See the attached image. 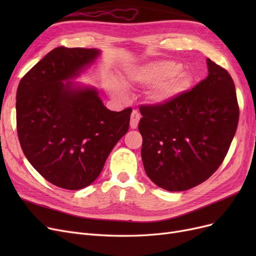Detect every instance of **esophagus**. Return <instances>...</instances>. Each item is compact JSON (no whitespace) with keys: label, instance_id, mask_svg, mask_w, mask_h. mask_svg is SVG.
<instances>
[{"label":"esophagus","instance_id":"esophagus-1","mask_svg":"<svg viewBox=\"0 0 256 256\" xmlns=\"http://www.w3.org/2000/svg\"><path fill=\"white\" fill-rule=\"evenodd\" d=\"M141 115L136 110H134L132 113H131V118H130V128L131 129H136L138 125V122H140Z\"/></svg>","mask_w":256,"mask_h":256}]
</instances>
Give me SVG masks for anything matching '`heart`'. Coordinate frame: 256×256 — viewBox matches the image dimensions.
Returning <instances> with one entry per match:
<instances>
[{
  "label": "heart",
  "mask_w": 256,
  "mask_h": 256,
  "mask_svg": "<svg viewBox=\"0 0 256 256\" xmlns=\"http://www.w3.org/2000/svg\"><path fill=\"white\" fill-rule=\"evenodd\" d=\"M191 81V76L174 60H158L132 68L124 79L128 85L150 86L148 99L157 104L170 102L184 94L189 88ZM106 88L114 95L122 96L126 92V86L118 79L108 80Z\"/></svg>",
  "instance_id": "obj_1"
}]
</instances>
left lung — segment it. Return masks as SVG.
I'll list each match as a JSON object with an SVG mask.
<instances>
[{
	"instance_id": "1",
	"label": "left lung",
	"mask_w": 256,
	"mask_h": 256,
	"mask_svg": "<svg viewBox=\"0 0 256 256\" xmlns=\"http://www.w3.org/2000/svg\"><path fill=\"white\" fill-rule=\"evenodd\" d=\"M208 76L191 90L158 106H143L138 124L141 156L150 180L168 191L191 189L208 180L226 156L239 109L235 84L206 60Z\"/></svg>"
}]
</instances>
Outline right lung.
<instances>
[{"instance_id": "add662e5", "label": "right lung", "mask_w": 256, "mask_h": 256, "mask_svg": "<svg viewBox=\"0 0 256 256\" xmlns=\"http://www.w3.org/2000/svg\"><path fill=\"white\" fill-rule=\"evenodd\" d=\"M99 49L58 47L21 79L17 131L36 171L60 188L88 187L129 129L128 109H106L96 88L74 81L95 63Z\"/></svg>"}]
</instances>
